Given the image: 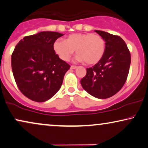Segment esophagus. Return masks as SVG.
<instances>
[{"instance_id": "obj_1", "label": "esophagus", "mask_w": 148, "mask_h": 148, "mask_svg": "<svg viewBox=\"0 0 148 148\" xmlns=\"http://www.w3.org/2000/svg\"><path fill=\"white\" fill-rule=\"evenodd\" d=\"M77 68V66H71V69H75Z\"/></svg>"}]
</instances>
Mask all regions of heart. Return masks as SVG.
Segmentation results:
<instances>
[{"instance_id": "heart-1", "label": "heart", "mask_w": 148, "mask_h": 148, "mask_svg": "<svg viewBox=\"0 0 148 148\" xmlns=\"http://www.w3.org/2000/svg\"><path fill=\"white\" fill-rule=\"evenodd\" d=\"M105 48L104 39L92 33L73 34L66 41L58 39L53 43V49L61 60L68 61L76 50L77 55L74 60L88 64L99 62L105 54Z\"/></svg>"}]
</instances>
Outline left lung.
<instances>
[{
	"instance_id": "1",
	"label": "left lung",
	"mask_w": 148,
	"mask_h": 148,
	"mask_svg": "<svg viewBox=\"0 0 148 148\" xmlns=\"http://www.w3.org/2000/svg\"><path fill=\"white\" fill-rule=\"evenodd\" d=\"M95 31L105 41V52L99 62L86 69L81 85L94 97L104 99L116 95L123 87L129 72L130 53L120 36L101 30Z\"/></svg>"
}]
</instances>
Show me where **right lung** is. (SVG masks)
Segmentation results:
<instances>
[{
  "label": "right lung",
  "instance_id": "add662e5",
  "mask_svg": "<svg viewBox=\"0 0 148 148\" xmlns=\"http://www.w3.org/2000/svg\"><path fill=\"white\" fill-rule=\"evenodd\" d=\"M64 34L43 31L25 36L15 46L11 67L23 95L36 102L50 99L60 90L70 65L61 60L53 43Z\"/></svg>",
  "mask_w": 148,
  "mask_h": 148
}]
</instances>
